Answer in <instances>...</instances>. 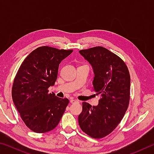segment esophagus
<instances>
[{
  "instance_id": "34e87169",
  "label": "esophagus",
  "mask_w": 154,
  "mask_h": 154,
  "mask_svg": "<svg viewBox=\"0 0 154 154\" xmlns=\"http://www.w3.org/2000/svg\"><path fill=\"white\" fill-rule=\"evenodd\" d=\"M70 102H71V103H77V100H75V99H73V98H72L71 100H70Z\"/></svg>"
}]
</instances>
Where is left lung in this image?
<instances>
[{"instance_id":"8db88e82","label":"left lung","mask_w":154,"mask_h":154,"mask_svg":"<svg viewBox=\"0 0 154 154\" xmlns=\"http://www.w3.org/2000/svg\"><path fill=\"white\" fill-rule=\"evenodd\" d=\"M94 72L93 90L102 96L97 106L82 103L78 116L83 132L94 139L111 133L123 119L130 102V76L123 60L101 46L79 51Z\"/></svg>"}]
</instances>
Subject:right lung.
<instances>
[{"label":"right lung","instance_id":"right-lung-1","mask_svg":"<svg viewBox=\"0 0 154 154\" xmlns=\"http://www.w3.org/2000/svg\"><path fill=\"white\" fill-rule=\"evenodd\" d=\"M72 51L39 47L18 69L12 86L13 101L26 126L33 132L45 133L55 128L69 105V99L49 94L48 88L55 84L60 63Z\"/></svg>","mask_w":154,"mask_h":154}]
</instances>
